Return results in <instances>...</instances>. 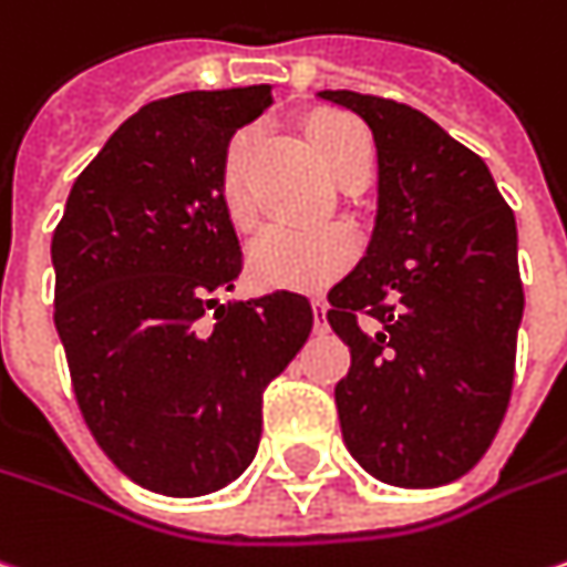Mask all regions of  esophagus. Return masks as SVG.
Here are the masks:
<instances>
[{"label":"esophagus","instance_id":"1","mask_svg":"<svg viewBox=\"0 0 567 567\" xmlns=\"http://www.w3.org/2000/svg\"><path fill=\"white\" fill-rule=\"evenodd\" d=\"M310 305H313V330L323 332L327 330V301L323 298H313Z\"/></svg>","mask_w":567,"mask_h":567}]
</instances>
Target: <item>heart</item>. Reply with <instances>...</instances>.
<instances>
[{
    "instance_id": "obj_1",
    "label": "heart",
    "mask_w": 567,
    "mask_h": 567,
    "mask_svg": "<svg viewBox=\"0 0 567 567\" xmlns=\"http://www.w3.org/2000/svg\"><path fill=\"white\" fill-rule=\"evenodd\" d=\"M308 138L336 181H342L346 167L352 164L361 148H371V138L364 126L346 116V113H320L308 123ZM257 145V133L244 130L237 133L221 158L218 171V193L228 221L237 231H250L257 225V206L250 199L247 171L250 155ZM355 235L346 225H323L310 231L295 228H266L254 237L247 250V272L262 288H295V291H313L332 279H339L349 262L355 259Z\"/></svg>"
}]
</instances>
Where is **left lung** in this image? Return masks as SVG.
Wrapping results in <instances>:
<instances>
[{
    "mask_svg": "<svg viewBox=\"0 0 567 567\" xmlns=\"http://www.w3.org/2000/svg\"><path fill=\"white\" fill-rule=\"evenodd\" d=\"M320 97L358 113L378 145L371 244L327 310L352 352L336 383L342 437L386 485H447L480 463L511 400L524 317L514 212L485 161L422 111Z\"/></svg>",
    "mask_w": 567,
    "mask_h": 567,
    "instance_id": "left-lung-1",
    "label": "left lung"
}]
</instances>
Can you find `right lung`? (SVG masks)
Here are the masks:
<instances>
[{"label": "right lung", "instance_id": "add662e5", "mask_svg": "<svg viewBox=\"0 0 567 567\" xmlns=\"http://www.w3.org/2000/svg\"><path fill=\"white\" fill-rule=\"evenodd\" d=\"M269 104V85L145 104L79 174L53 231V320L79 409L120 473L171 498L250 466L262 390L313 327L295 291L215 298L240 276L221 158Z\"/></svg>", "mask_w": 567, "mask_h": 567}]
</instances>
